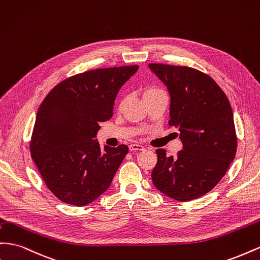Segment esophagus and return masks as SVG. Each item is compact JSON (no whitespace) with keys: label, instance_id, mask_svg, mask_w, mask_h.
<instances>
[{"label":"esophagus","instance_id":"34e87169","mask_svg":"<svg viewBox=\"0 0 260 260\" xmlns=\"http://www.w3.org/2000/svg\"><path fill=\"white\" fill-rule=\"evenodd\" d=\"M129 150L130 152H140V151H143L144 147L140 144H131L129 145Z\"/></svg>","mask_w":260,"mask_h":260}]
</instances>
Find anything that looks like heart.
I'll use <instances>...</instances> for the list:
<instances>
[{
	"label": "heart",
	"mask_w": 260,
	"mask_h": 260,
	"mask_svg": "<svg viewBox=\"0 0 260 260\" xmlns=\"http://www.w3.org/2000/svg\"><path fill=\"white\" fill-rule=\"evenodd\" d=\"M158 90H159V89H157V88H154V87H149V88H146V89L144 90V96H147V95L154 94V93L158 92Z\"/></svg>",
	"instance_id": "b5f03b06"
}]
</instances>
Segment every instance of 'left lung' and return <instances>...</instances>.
Listing matches in <instances>:
<instances>
[{
    "label": "left lung",
    "mask_w": 260,
    "mask_h": 260,
    "mask_svg": "<svg viewBox=\"0 0 260 260\" xmlns=\"http://www.w3.org/2000/svg\"><path fill=\"white\" fill-rule=\"evenodd\" d=\"M171 96L170 125L179 130L177 156L157 149L153 185L177 201H190L215 187L233 162L237 147L233 111L220 86L198 70L150 63Z\"/></svg>",
    "instance_id": "obj_1"
}]
</instances>
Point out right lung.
Masks as SVG:
<instances>
[{"label":"right lung","mask_w":260,"mask_h":260,"mask_svg":"<svg viewBox=\"0 0 260 260\" xmlns=\"http://www.w3.org/2000/svg\"><path fill=\"white\" fill-rule=\"evenodd\" d=\"M138 66L97 69L59 83L41 103L30 153L45 184L61 201L83 207L109 188L129 151L95 139L113 117L116 96Z\"/></svg>","instance_id":"add662e5"}]
</instances>
